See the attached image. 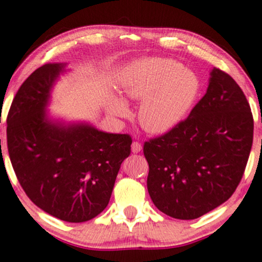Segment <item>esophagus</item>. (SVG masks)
I'll return each mask as SVG.
<instances>
[{"label": "esophagus", "instance_id": "obj_1", "mask_svg": "<svg viewBox=\"0 0 262 262\" xmlns=\"http://www.w3.org/2000/svg\"><path fill=\"white\" fill-rule=\"evenodd\" d=\"M131 150H132V153H140V151L142 150L141 143H138V142H134V143L131 144Z\"/></svg>", "mask_w": 262, "mask_h": 262}]
</instances>
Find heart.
Masks as SVG:
<instances>
[{
    "mask_svg": "<svg viewBox=\"0 0 262 262\" xmlns=\"http://www.w3.org/2000/svg\"><path fill=\"white\" fill-rule=\"evenodd\" d=\"M122 98L142 102L138 121L151 135H164L176 128L192 111L200 92L194 72L165 58H144L128 64L119 79ZM106 111L125 119L130 109L121 99L112 97Z\"/></svg>",
    "mask_w": 262,
    "mask_h": 262,
    "instance_id": "b5f03b06",
    "label": "heart"
}]
</instances>
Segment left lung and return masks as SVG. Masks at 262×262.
<instances>
[{"mask_svg":"<svg viewBox=\"0 0 262 262\" xmlns=\"http://www.w3.org/2000/svg\"><path fill=\"white\" fill-rule=\"evenodd\" d=\"M253 132V114L241 87L212 68L205 96L188 118L144 143L154 205L179 220L198 219L220 206L239 185Z\"/></svg>","mask_w":262,"mask_h":262,"instance_id":"obj_1","label":"left lung"}]
</instances>
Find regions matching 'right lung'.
<instances>
[{"mask_svg": "<svg viewBox=\"0 0 262 262\" xmlns=\"http://www.w3.org/2000/svg\"><path fill=\"white\" fill-rule=\"evenodd\" d=\"M67 63H47L23 82L7 118V146L19 183L31 202L67 222H85L108 205L128 135L98 130L48 113Z\"/></svg>", "mask_w": 262, "mask_h": 262, "instance_id": "obj_1", "label": "right lung"}]
</instances>
